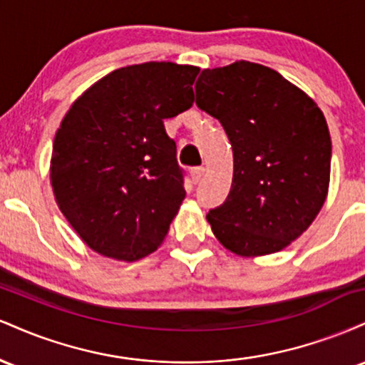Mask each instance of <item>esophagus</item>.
Here are the masks:
<instances>
[{
  "label": "esophagus",
  "instance_id": "1",
  "mask_svg": "<svg viewBox=\"0 0 365 365\" xmlns=\"http://www.w3.org/2000/svg\"><path fill=\"white\" fill-rule=\"evenodd\" d=\"M202 175H204V168H202V166H199V168H192V171H190L192 182L199 183L200 178H202Z\"/></svg>",
  "mask_w": 365,
  "mask_h": 365
}]
</instances>
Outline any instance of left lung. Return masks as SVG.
<instances>
[{"instance_id": "obj_1", "label": "left lung", "mask_w": 365, "mask_h": 365, "mask_svg": "<svg viewBox=\"0 0 365 365\" xmlns=\"http://www.w3.org/2000/svg\"><path fill=\"white\" fill-rule=\"evenodd\" d=\"M195 96L233 149L230 194L206 216L212 233L242 257L278 252L311 226L328 195L324 115L276 70L244 60L202 70Z\"/></svg>"}]
</instances>
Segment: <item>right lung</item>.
Instances as JSON below:
<instances>
[{"label": "right lung", "instance_id": "1", "mask_svg": "<svg viewBox=\"0 0 365 365\" xmlns=\"http://www.w3.org/2000/svg\"><path fill=\"white\" fill-rule=\"evenodd\" d=\"M197 73V66L170 61L125 66L66 111L53 144L54 199L104 257L139 261L165 240L185 188L163 120L194 104Z\"/></svg>", "mask_w": 365, "mask_h": 365}]
</instances>
